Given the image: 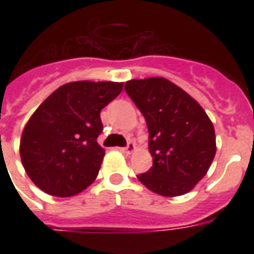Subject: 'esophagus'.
Segmentation results:
<instances>
[{"instance_id": "1", "label": "esophagus", "mask_w": 254, "mask_h": 254, "mask_svg": "<svg viewBox=\"0 0 254 254\" xmlns=\"http://www.w3.org/2000/svg\"><path fill=\"white\" fill-rule=\"evenodd\" d=\"M120 150L123 151V153H125V154H131V153L135 150V145L133 142H127V147H121Z\"/></svg>"}]
</instances>
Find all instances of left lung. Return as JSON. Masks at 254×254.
Listing matches in <instances>:
<instances>
[{"label":"left lung","mask_w":254,"mask_h":254,"mask_svg":"<svg viewBox=\"0 0 254 254\" xmlns=\"http://www.w3.org/2000/svg\"><path fill=\"white\" fill-rule=\"evenodd\" d=\"M125 91L146 120L153 166L138 179L162 196L185 195L216 154L211 120L196 100L165 77L134 79Z\"/></svg>","instance_id":"1"}]
</instances>
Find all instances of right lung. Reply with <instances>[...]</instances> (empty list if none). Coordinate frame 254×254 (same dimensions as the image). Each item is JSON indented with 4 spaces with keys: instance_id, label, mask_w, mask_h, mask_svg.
<instances>
[{
    "instance_id": "obj_1",
    "label": "right lung",
    "mask_w": 254,
    "mask_h": 254,
    "mask_svg": "<svg viewBox=\"0 0 254 254\" xmlns=\"http://www.w3.org/2000/svg\"><path fill=\"white\" fill-rule=\"evenodd\" d=\"M123 83L72 81L38 107L22 131L19 154L34 185L67 197L85 190L99 174L105 150L100 112L123 91Z\"/></svg>"
}]
</instances>
